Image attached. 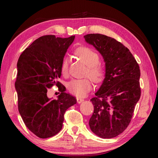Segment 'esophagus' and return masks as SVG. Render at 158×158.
Segmentation results:
<instances>
[{
  "label": "esophagus",
  "instance_id": "obj_1",
  "mask_svg": "<svg viewBox=\"0 0 158 158\" xmlns=\"http://www.w3.org/2000/svg\"><path fill=\"white\" fill-rule=\"evenodd\" d=\"M83 98H79V97H77V102L78 103H81V102H82L83 101Z\"/></svg>",
  "mask_w": 158,
  "mask_h": 158
}]
</instances>
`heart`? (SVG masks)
<instances>
[{
	"instance_id": "obj_1",
	"label": "heart",
	"mask_w": 158,
	"mask_h": 158,
	"mask_svg": "<svg viewBox=\"0 0 158 158\" xmlns=\"http://www.w3.org/2000/svg\"><path fill=\"white\" fill-rule=\"evenodd\" d=\"M76 54L88 66L85 75L88 76L94 82L100 83L105 77L104 66L99 63L100 56L94 50L88 47H81L76 50ZM69 66V58L65 57L61 64L62 73H67ZM69 91L77 96H83L92 89V83L88 78L74 79L67 84Z\"/></svg>"
}]
</instances>
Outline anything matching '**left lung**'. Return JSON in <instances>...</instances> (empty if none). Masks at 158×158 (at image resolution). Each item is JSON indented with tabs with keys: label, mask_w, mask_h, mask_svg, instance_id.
Here are the masks:
<instances>
[{
	"label": "left lung",
	"mask_w": 158,
	"mask_h": 158,
	"mask_svg": "<svg viewBox=\"0 0 158 158\" xmlns=\"http://www.w3.org/2000/svg\"><path fill=\"white\" fill-rule=\"evenodd\" d=\"M85 41L101 53L105 62V78L92 101L94 113L89 125L101 138L122 133L130 123L141 89L139 64L122 43L101 34L84 36Z\"/></svg>",
	"instance_id": "obj_1"
}]
</instances>
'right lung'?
I'll list each match as a JSON object with an SVG mask.
<instances>
[{"instance_id": "add662e5", "label": "right lung", "mask_w": 158, "mask_h": 158, "mask_svg": "<svg viewBox=\"0 0 158 158\" xmlns=\"http://www.w3.org/2000/svg\"><path fill=\"white\" fill-rule=\"evenodd\" d=\"M74 39L75 36H42L22 52L17 64L18 110L26 127L41 139L61 130L66 110L77 102L75 97L66 93L65 87L57 81L61 76L64 57ZM54 85L60 94L52 100L46 92Z\"/></svg>"}]
</instances>
